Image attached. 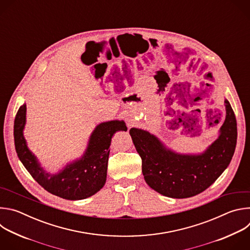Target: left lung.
Masks as SVG:
<instances>
[{"label": "left lung", "instance_id": "obj_1", "mask_svg": "<svg viewBox=\"0 0 250 250\" xmlns=\"http://www.w3.org/2000/svg\"><path fill=\"white\" fill-rule=\"evenodd\" d=\"M225 104L227 116L221 134L200 155L175 153L148 131L134 127L129 130L150 188L169 198L184 199L202 193L218 179L233 156L237 138L233 110L228 100Z\"/></svg>", "mask_w": 250, "mask_h": 250}]
</instances>
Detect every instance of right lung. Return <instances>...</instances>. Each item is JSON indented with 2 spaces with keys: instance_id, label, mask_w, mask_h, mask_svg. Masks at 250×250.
<instances>
[{
  "instance_id": "1",
  "label": "right lung",
  "mask_w": 250,
  "mask_h": 250,
  "mask_svg": "<svg viewBox=\"0 0 250 250\" xmlns=\"http://www.w3.org/2000/svg\"><path fill=\"white\" fill-rule=\"evenodd\" d=\"M26 105L23 104L15 118L14 138L18 156L33 179L47 192L66 200H83L99 192L106 180L111 140L117 131L126 130L125 122L100 124L93 131L87 150L81 159L67 165L60 173H46L27 148L22 130Z\"/></svg>"
}]
</instances>
